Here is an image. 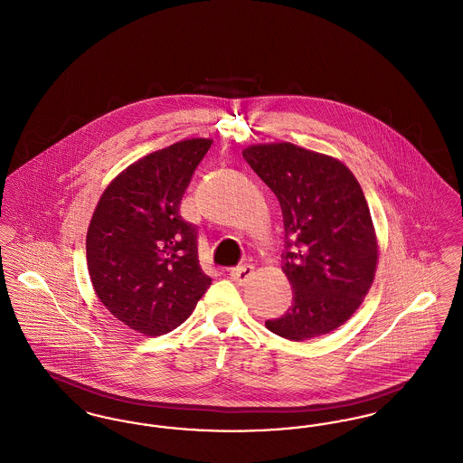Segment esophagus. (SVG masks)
<instances>
[{"instance_id": "1", "label": "esophagus", "mask_w": 463, "mask_h": 463, "mask_svg": "<svg viewBox=\"0 0 463 463\" xmlns=\"http://www.w3.org/2000/svg\"><path fill=\"white\" fill-rule=\"evenodd\" d=\"M253 272H255V267H253V265H240V267H236V269L231 270V278H232V281H236L238 285H246V283L250 281V278L253 276Z\"/></svg>"}]
</instances>
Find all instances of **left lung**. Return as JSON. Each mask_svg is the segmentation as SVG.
Returning <instances> with one entry per match:
<instances>
[{
    "label": "left lung",
    "instance_id": "8db88e82",
    "mask_svg": "<svg viewBox=\"0 0 463 463\" xmlns=\"http://www.w3.org/2000/svg\"><path fill=\"white\" fill-rule=\"evenodd\" d=\"M283 212V272L293 288L287 312L267 330L304 342L326 335L363 304L373 285L378 242L370 206L353 172L336 157L291 142L242 151Z\"/></svg>",
    "mask_w": 463,
    "mask_h": 463
}]
</instances>
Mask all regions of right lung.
Instances as JSON below:
<instances>
[{
    "instance_id": "1",
    "label": "right lung",
    "mask_w": 463,
    "mask_h": 463,
    "mask_svg": "<svg viewBox=\"0 0 463 463\" xmlns=\"http://www.w3.org/2000/svg\"><path fill=\"white\" fill-rule=\"evenodd\" d=\"M212 138H187L144 156L97 203L87 262L97 297L130 330L159 336L180 326L212 285L199 265L198 229L180 201Z\"/></svg>"
}]
</instances>
